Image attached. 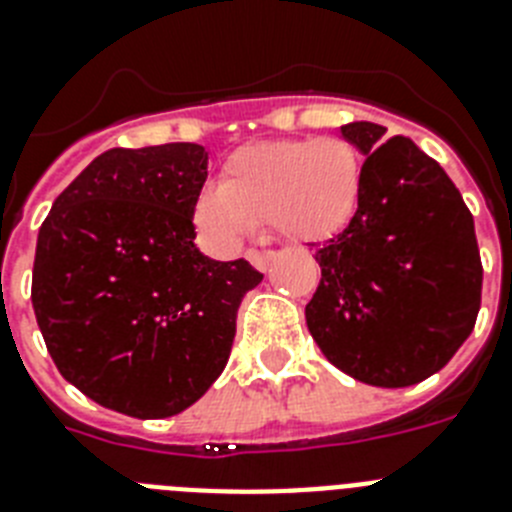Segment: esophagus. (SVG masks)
I'll list each match as a JSON object with an SVG mask.
<instances>
[{
	"label": "esophagus",
	"instance_id": "1",
	"mask_svg": "<svg viewBox=\"0 0 512 512\" xmlns=\"http://www.w3.org/2000/svg\"><path fill=\"white\" fill-rule=\"evenodd\" d=\"M247 260L255 265L257 270H268L270 260H273V252H257V249H249Z\"/></svg>",
	"mask_w": 512,
	"mask_h": 512
}]
</instances>
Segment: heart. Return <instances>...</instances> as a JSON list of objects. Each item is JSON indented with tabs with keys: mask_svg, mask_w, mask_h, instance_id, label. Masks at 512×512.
<instances>
[{
	"mask_svg": "<svg viewBox=\"0 0 512 512\" xmlns=\"http://www.w3.org/2000/svg\"><path fill=\"white\" fill-rule=\"evenodd\" d=\"M362 187V158L343 137L244 145L223 161L221 184L200 190L195 223L218 247L265 218L289 242H325L356 216Z\"/></svg>",
	"mask_w": 512,
	"mask_h": 512,
	"instance_id": "heart-1",
	"label": "heart"
}]
</instances>
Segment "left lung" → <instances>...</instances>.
<instances>
[{
  "label": "left lung",
  "instance_id": "obj_1",
  "mask_svg": "<svg viewBox=\"0 0 512 512\" xmlns=\"http://www.w3.org/2000/svg\"><path fill=\"white\" fill-rule=\"evenodd\" d=\"M362 150L356 216L317 247L320 286L304 315L330 364L377 388L440 372L474 330L482 257L474 216L435 158L372 122L343 124Z\"/></svg>",
  "mask_w": 512,
  "mask_h": 512
}]
</instances>
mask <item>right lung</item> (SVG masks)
Segmentation results:
<instances>
[{
	"instance_id": "obj_1",
	"label": "right lung",
	"mask_w": 512,
	"mask_h": 512,
	"mask_svg": "<svg viewBox=\"0 0 512 512\" xmlns=\"http://www.w3.org/2000/svg\"><path fill=\"white\" fill-rule=\"evenodd\" d=\"M208 153L195 143L111 148L41 223L33 312L51 359L90 401L163 419L229 362L236 309L263 273L195 247Z\"/></svg>"
}]
</instances>
